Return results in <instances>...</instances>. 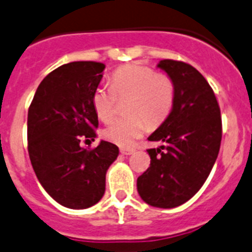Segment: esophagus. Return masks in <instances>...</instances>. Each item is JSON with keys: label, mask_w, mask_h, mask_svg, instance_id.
Wrapping results in <instances>:
<instances>
[{"label": "esophagus", "mask_w": 252, "mask_h": 252, "mask_svg": "<svg viewBox=\"0 0 252 252\" xmlns=\"http://www.w3.org/2000/svg\"><path fill=\"white\" fill-rule=\"evenodd\" d=\"M134 152H135L134 149H124V148H122V149H121V153L123 155H131Z\"/></svg>", "instance_id": "esophagus-1"}]
</instances>
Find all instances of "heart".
Returning <instances> with one entry per match:
<instances>
[{"label": "heart", "mask_w": 252, "mask_h": 252, "mask_svg": "<svg viewBox=\"0 0 252 252\" xmlns=\"http://www.w3.org/2000/svg\"><path fill=\"white\" fill-rule=\"evenodd\" d=\"M129 95V117L115 118L103 129V137L121 147H131L143 137L148 122L157 124L170 112L174 102L173 82L153 68L126 64L110 78V87L98 86L92 94V104L98 118L108 122L114 114L117 97Z\"/></svg>", "instance_id": "b5f03b06"}]
</instances>
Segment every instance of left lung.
Masks as SVG:
<instances>
[{
	"mask_svg": "<svg viewBox=\"0 0 252 252\" xmlns=\"http://www.w3.org/2000/svg\"><path fill=\"white\" fill-rule=\"evenodd\" d=\"M173 82L170 114L148 139L161 145L148 149L150 166L137 180L149 205L171 209L196 194L215 164L221 143L220 108L203 74L180 61L158 63Z\"/></svg>",
	"mask_w": 252,
	"mask_h": 252,
	"instance_id": "obj_1",
	"label": "left lung"
}]
</instances>
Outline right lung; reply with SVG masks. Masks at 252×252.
I'll use <instances>...</instances> for the list:
<instances>
[{
	"instance_id": "right-lung-1",
	"label": "right lung",
	"mask_w": 252,
	"mask_h": 252,
	"mask_svg": "<svg viewBox=\"0 0 252 252\" xmlns=\"http://www.w3.org/2000/svg\"><path fill=\"white\" fill-rule=\"evenodd\" d=\"M104 68L91 61L61 65L41 82L28 109L31 164L43 189L65 208L97 204L104 195L108 168L119 154L118 147L105 140L94 149L79 145L97 137L92 94Z\"/></svg>"
}]
</instances>
